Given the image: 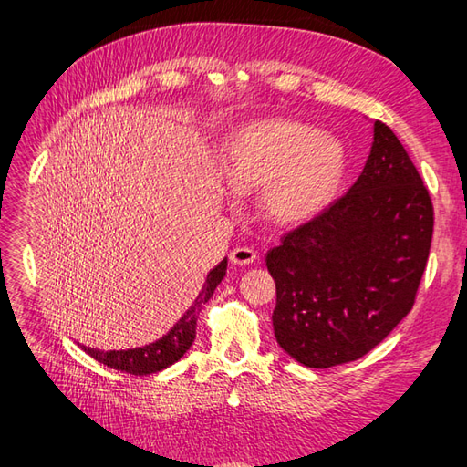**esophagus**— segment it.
<instances>
[{"label": "esophagus", "mask_w": 467, "mask_h": 467, "mask_svg": "<svg viewBox=\"0 0 467 467\" xmlns=\"http://www.w3.org/2000/svg\"><path fill=\"white\" fill-rule=\"evenodd\" d=\"M256 261V251L253 246H236L231 251V263L234 265H251Z\"/></svg>", "instance_id": "obj_1"}]
</instances>
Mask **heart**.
<instances>
[{
  "mask_svg": "<svg viewBox=\"0 0 467 467\" xmlns=\"http://www.w3.org/2000/svg\"><path fill=\"white\" fill-rule=\"evenodd\" d=\"M347 171V152L333 136L286 118L244 124L226 138L223 172L239 192L263 189L275 223L303 224L333 202Z\"/></svg>",
  "mask_w": 467,
  "mask_h": 467,
  "instance_id": "1",
  "label": "heart"
}]
</instances>
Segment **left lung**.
Masks as SVG:
<instances>
[{
	"mask_svg": "<svg viewBox=\"0 0 467 467\" xmlns=\"http://www.w3.org/2000/svg\"><path fill=\"white\" fill-rule=\"evenodd\" d=\"M431 234L428 188L400 138L375 120L355 184L266 253L276 343L313 369L361 359L411 311Z\"/></svg>",
	"mask_w": 467,
	"mask_h": 467,
	"instance_id": "obj_1",
	"label": "left lung"
}]
</instances>
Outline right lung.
I'll return each mask as SVG.
<instances>
[{"instance_id":"right-lung-1","label":"right lung","mask_w":467,"mask_h":467,"mask_svg":"<svg viewBox=\"0 0 467 467\" xmlns=\"http://www.w3.org/2000/svg\"><path fill=\"white\" fill-rule=\"evenodd\" d=\"M224 275H226V259L208 273L202 291L198 293L191 309H188L181 317V321H178L172 329L156 343L138 347V349H128V351H100V349H88V347H84V351L90 355L92 359L100 361L122 373L150 375V373L166 369V367L176 363L188 349H191V345L196 337L198 315H201L204 303L213 296L218 283L224 279Z\"/></svg>"}]
</instances>
